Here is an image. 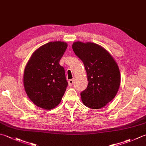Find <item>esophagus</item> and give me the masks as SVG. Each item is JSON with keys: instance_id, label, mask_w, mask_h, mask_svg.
Listing matches in <instances>:
<instances>
[{"instance_id": "1", "label": "esophagus", "mask_w": 146, "mask_h": 146, "mask_svg": "<svg viewBox=\"0 0 146 146\" xmlns=\"http://www.w3.org/2000/svg\"><path fill=\"white\" fill-rule=\"evenodd\" d=\"M73 84H74V80L73 79H71V80H70L69 81H68V84H69L70 87L72 86Z\"/></svg>"}]
</instances>
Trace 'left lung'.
<instances>
[{
  "mask_svg": "<svg viewBox=\"0 0 146 146\" xmlns=\"http://www.w3.org/2000/svg\"><path fill=\"white\" fill-rule=\"evenodd\" d=\"M73 50L84 64L88 85L80 94L83 103L100 109L112 101L120 85V73L110 53L94 43L74 42Z\"/></svg>",
  "mask_w": 146,
  "mask_h": 146,
  "instance_id": "left-lung-1",
  "label": "left lung"
}]
</instances>
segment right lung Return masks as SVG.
Instances as JSON below:
<instances>
[{
	"label": "right lung",
	"mask_w": 146,
	"mask_h": 146,
	"mask_svg": "<svg viewBox=\"0 0 146 146\" xmlns=\"http://www.w3.org/2000/svg\"><path fill=\"white\" fill-rule=\"evenodd\" d=\"M67 47L64 42H48L33 52L26 66L25 90L38 107L51 110L61 101L68 84L59 61Z\"/></svg>",
	"instance_id": "1"
}]
</instances>
